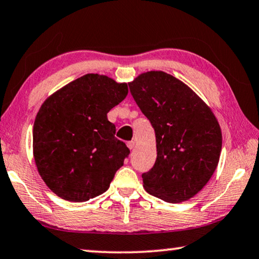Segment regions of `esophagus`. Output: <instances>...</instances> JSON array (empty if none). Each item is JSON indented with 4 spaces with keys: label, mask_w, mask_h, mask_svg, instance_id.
Instances as JSON below:
<instances>
[{
    "label": "esophagus",
    "mask_w": 259,
    "mask_h": 259,
    "mask_svg": "<svg viewBox=\"0 0 259 259\" xmlns=\"http://www.w3.org/2000/svg\"><path fill=\"white\" fill-rule=\"evenodd\" d=\"M127 147H128L130 149H133L134 147H135V142H134V141H130V142H127Z\"/></svg>",
    "instance_id": "esophagus-1"
}]
</instances>
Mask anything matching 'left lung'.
I'll return each mask as SVG.
<instances>
[{"mask_svg":"<svg viewBox=\"0 0 259 259\" xmlns=\"http://www.w3.org/2000/svg\"><path fill=\"white\" fill-rule=\"evenodd\" d=\"M128 85L156 137V162L142 174L143 188L166 202L189 200L218 166L222 133L217 117L190 87L164 71L142 73Z\"/></svg>","mask_w":259,"mask_h":259,"instance_id":"8db88e82","label":"left lung"}]
</instances>
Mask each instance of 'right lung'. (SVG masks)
<instances>
[{"label":"right lung","instance_id":"1","mask_svg":"<svg viewBox=\"0 0 259 259\" xmlns=\"http://www.w3.org/2000/svg\"><path fill=\"white\" fill-rule=\"evenodd\" d=\"M127 94L126 83L87 74L42 103L33 125V157L58 197L82 202L110 188L130 149L114 137L107 112Z\"/></svg>","mask_w":259,"mask_h":259}]
</instances>
